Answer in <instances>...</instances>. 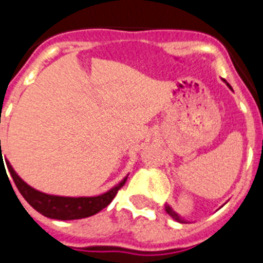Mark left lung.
Here are the masks:
<instances>
[{"label":"left lung","mask_w":263,"mask_h":263,"mask_svg":"<svg viewBox=\"0 0 263 263\" xmlns=\"http://www.w3.org/2000/svg\"><path fill=\"white\" fill-rule=\"evenodd\" d=\"M224 82H225V80H224ZM225 83H227V82H225ZM227 86H228V87L231 88V90H232V87H231V86H229L228 83H227ZM165 210H166V213H168L169 216L172 217L173 220L179 221V222H188V221H185V220H184V218H181V217H180L179 214H177V213H176L175 210H173V209L171 208V206H169V204H165Z\"/></svg>","instance_id":"obj_1"}]
</instances>
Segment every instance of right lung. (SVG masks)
Returning <instances> with one entry per match:
<instances>
[{
    "label": "right lung",
    "mask_w": 263,
    "mask_h": 263,
    "mask_svg": "<svg viewBox=\"0 0 263 263\" xmlns=\"http://www.w3.org/2000/svg\"><path fill=\"white\" fill-rule=\"evenodd\" d=\"M0 153L1 150V139H0ZM8 171H9L12 179H13L16 187L23 195V198L32 206V208L43 214L47 218H54V220L68 221V220H79L86 217L94 216L101 212L103 208H106L116 196L117 191L123 187L127 177H124L119 184L110 188L109 191L103 192L97 196H60L45 194L42 191L35 190L31 185L14 172L9 161H5ZM1 166H2V156H1Z\"/></svg>",
    "instance_id": "obj_1"
}]
</instances>
